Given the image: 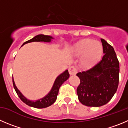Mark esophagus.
I'll list each match as a JSON object with an SVG mask.
<instances>
[{"label": "esophagus", "instance_id": "obj_1", "mask_svg": "<svg viewBox=\"0 0 128 128\" xmlns=\"http://www.w3.org/2000/svg\"><path fill=\"white\" fill-rule=\"evenodd\" d=\"M69 72H70V75H74L77 72V70L75 67L70 66L69 68Z\"/></svg>", "mask_w": 128, "mask_h": 128}]
</instances>
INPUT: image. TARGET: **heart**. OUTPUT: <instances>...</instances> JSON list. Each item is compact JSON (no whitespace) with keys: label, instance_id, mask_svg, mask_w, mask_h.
Returning <instances> with one entry per match:
<instances>
[{"label":"heart","instance_id":"obj_1","mask_svg":"<svg viewBox=\"0 0 128 128\" xmlns=\"http://www.w3.org/2000/svg\"><path fill=\"white\" fill-rule=\"evenodd\" d=\"M72 53L74 56H82V64L84 68H91L98 60L103 53V46L98 42L92 39H83L74 45Z\"/></svg>","mask_w":128,"mask_h":128}]
</instances>
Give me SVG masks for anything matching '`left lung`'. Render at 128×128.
I'll return each instance as SVG.
<instances>
[{"mask_svg": "<svg viewBox=\"0 0 128 128\" xmlns=\"http://www.w3.org/2000/svg\"><path fill=\"white\" fill-rule=\"evenodd\" d=\"M104 54L94 67L76 74L80 79L77 88L80 102L88 107H100L108 103L119 84V63L114 48L101 38Z\"/></svg>", "mask_w": 128, "mask_h": 128, "instance_id": "left-lung-1", "label": "left lung"}]
</instances>
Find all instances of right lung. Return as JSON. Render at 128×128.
Wrapping results in <instances>:
<instances>
[{
  "label": "right lung",
  "instance_id": "right-lung-1",
  "mask_svg": "<svg viewBox=\"0 0 128 128\" xmlns=\"http://www.w3.org/2000/svg\"><path fill=\"white\" fill-rule=\"evenodd\" d=\"M52 39L54 38L51 36L48 35H44V34H40L38 35L35 36L33 37V38L30 39V40L27 42H25L22 45V46L24 44H28V43L33 42H51ZM70 78V74L68 72V70H66L65 71L61 73L60 74L58 75L57 78H56V80H55L53 86H52V88H51L50 91L44 97L42 98L38 99L37 100H30L28 99L26 96H24L21 92L18 90L17 86H16L15 83H14V78L12 77V83L13 86H14V90H15L16 92L18 94L19 97L20 98L21 100L24 103L26 104V105L30 106V107H34V108H45V107H49L51 105L53 104L55 102H56V99H57V96L58 94V90L60 88V86L64 83V82L68 80Z\"/></svg>",
  "mask_w": 128,
  "mask_h": 128
}]
</instances>
